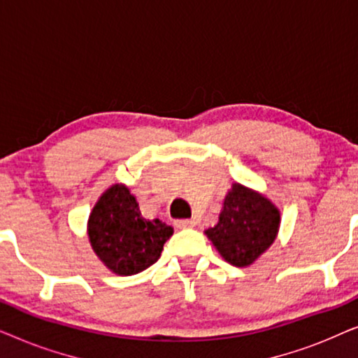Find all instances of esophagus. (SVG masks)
I'll return each mask as SVG.
<instances>
[{
	"mask_svg": "<svg viewBox=\"0 0 358 358\" xmlns=\"http://www.w3.org/2000/svg\"><path fill=\"white\" fill-rule=\"evenodd\" d=\"M194 224H195V222H192V220H187V218L176 220V222H174L176 228H192Z\"/></svg>",
	"mask_w": 358,
	"mask_h": 358,
	"instance_id": "1",
	"label": "esophagus"
}]
</instances>
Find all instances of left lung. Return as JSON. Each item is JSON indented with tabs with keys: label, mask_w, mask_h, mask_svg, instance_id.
<instances>
[{
	"label": "left lung",
	"mask_w": 358,
	"mask_h": 358,
	"mask_svg": "<svg viewBox=\"0 0 358 358\" xmlns=\"http://www.w3.org/2000/svg\"><path fill=\"white\" fill-rule=\"evenodd\" d=\"M280 227V212L256 190L233 184L223 200L218 223L205 234L224 261L248 267L271 248Z\"/></svg>",
	"instance_id": "1"
}]
</instances>
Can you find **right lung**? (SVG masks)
I'll use <instances>...</instances> for the list:
<instances>
[{
  "label": "right lung",
  "mask_w": 358,
  "mask_h": 358,
  "mask_svg": "<svg viewBox=\"0 0 358 358\" xmlns=\"http://www.w3.org/2000/svg\"><path fill=\"white\" fill-rule=\"evenodd\" d=\"M173 233L161 220L141 217L135 195L124 184L110 185L87 220L96 256L117 275H135L153 266Z\"/></svg>",
  "instance_id": "add662e5"
}]
</instances>
